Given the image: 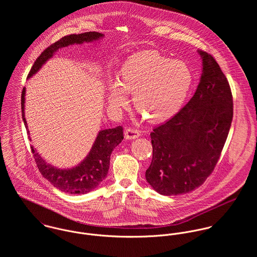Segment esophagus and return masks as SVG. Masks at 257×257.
I'll list each match as a JSON object with an SVG mask.
<instances>
[{"label": "esophagus", "mask_w": 257, "mask_h": 257, "mask_svg": "<svg viewBox=\"0 0 257 257\" xmlns=\"http://www.w3.org/2000/svg\"><path fill=\"white\" fill-rule=\"evenodd\" d=\"M140 136H141V132L137 128L128 127L124 131V138L126 140H136V139L140 138Z\"/></svg>", "instance_id": "obj_1"}]
</instances>
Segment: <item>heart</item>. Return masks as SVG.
I'll return each instance as SVG.
<instances>
[{
  "mask_svg": "<svg viewBox=\"0 0 257 257\" xmlns=\"http://www.w3.org/2000/svg\"><path fill=\"white\" fill-rule=\"evenodd\" d=\"M193 81L190 68L180 60H170L156 51L131 56L120 67L117 80L108 84V105L118 110L133 93L137 109L151 121L164 120L180 109Z\"/></svg>",
  "mask_w": 257,
  "mask_h": 257,
  "instance_id": "obj_1",
  "label": "heart"
}]
</instances>
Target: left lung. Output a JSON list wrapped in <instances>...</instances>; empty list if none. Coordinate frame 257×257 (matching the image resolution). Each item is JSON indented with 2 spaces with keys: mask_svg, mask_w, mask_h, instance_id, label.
Segmentation results:
<instances>
[{
  "mask_svg": "<svg viewBox=\"0 0 257 257\" xmlns=\"http://www.w3.org/2000/svg\"><path fill=\"white\" fill-rule=\"evenodd\" d=\"M202 75L191 100L150 134L152 161L146 172L157 193H189L213 172L232 120V95L214 57L198 50Z\"/></svg>",
  "mask_w": 257,
  "mask_h": 257,
  "instance_id": "obj_1",
  "label": "left lung"
}]
</instances>
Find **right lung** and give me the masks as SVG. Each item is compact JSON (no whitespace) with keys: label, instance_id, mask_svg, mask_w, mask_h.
I'll use <instances>...</instances> for the list:
<instances>
[{"label":"right lung","instance_id":"obj_1","mask_svg":"<svg viewBox=\"0 0 257 257\" xmlns=\"http://www.w3.org/2000/svg\"><path fill=\"white\" fill-rule=\"evenodd\" d=\"M105 37L101 33L89 32L80 35H70L62 37L55 43L47 47L37 58L33 65L28 79L32 78L39 69L61 48L73 44H83L86 42H95ZM26 88L22 92V115L28 134V123L25 114ZM30 141L32 140L31 137ZM123 140L122 127L106 128L98 133L97 138L87 156L72 168H57L47 163L37 151V148L31 147L34 153L37 167L44 178H46L58 190L68 194H86L97 188L107 177L110 167V157L113 148Z\"/></svg>","mask_w":257,"mask_h":257}]
</instances>
